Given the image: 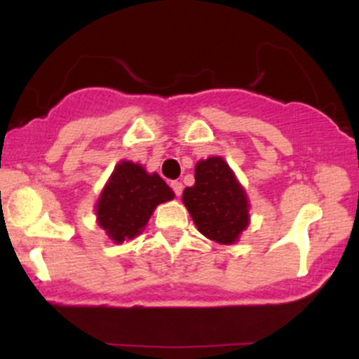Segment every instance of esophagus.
I'll use <instances>...</instances> for the list:
<instances>
[{
	"label": "esophagus",
	"instance_id": "34e87169",
	"mask_svg": "<svg viewBox=\"0 0 359 359\" xmlns=\"http://www.w3.org/2000/svg\"><path fill=\"white\" fill-rule=\"evenodd\" d=\"M170 187L174 189V192H175V196H177V197H179V196H182V189H184L182 182H179V180H174V182L170 184Z\"/></svg>",
	"mask_w": 359,
	"mask_h": 359
}]
</instances>
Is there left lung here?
<instances>
[{
  "label": "left lung",
  "instance_id": "obj_1",
  "mask_svg": "<svg viewBox=\"0 0 359 359\" xmlns=\"http://www.w3.org/2000/svg\"><path fill=\"white\" fill-rule=\"evenodd\" d=\"M182 203L201 234L219 245H234L250 224L245 187L222 156L196 163V184L185 187Z\"/></svg>",
  "mask_w": 359,
  "mask_h": 359
}]
</instances>
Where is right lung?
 <instances>
[{"label": "right lung", "mask_w": 359, "mask_h": 359, "mask_svg": "<svg viewBox=\"0 0 359 359\" xmlns=\"http://www.w3.org/2000/svg\"><path fill=\"white\" fill-rule=\"evenodd\" d=\"M175 197L156 172L148 174L140 163L123 160L114 167L96 203L97 224L111 241L121 245L137 238L158 204Z\"/></svg>", "instance_id": "add662e5"}]
</instances>
